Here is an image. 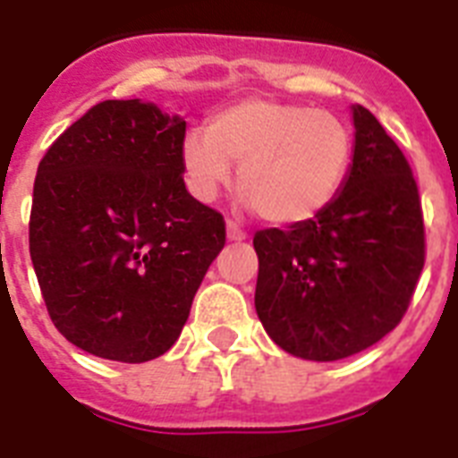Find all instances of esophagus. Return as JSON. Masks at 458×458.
I'll list each match as a JSON object with an SVG mask.
<instances>
[{"mask_svg": "<svg viewBox=\"0 0 458 458\" xmlns=\"http://www.w3.org/2000/svg\"><path fill=\"white\" fill-rule=\"evenodd\" d=\"M225 233H228L230 242H242L244 237H247V233H244V230L240 228V223L235 221L225 223Z\"/></svg>", "mask_w": 458, "mask_h": 458, "instance_id": "esophagus-1", "label": "esophagus"}]
</instances>
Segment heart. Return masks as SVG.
<instances>
[{
  "mask_svg": "<svg viewBox=\"0 0 458 458\" xmlns=\"http://www.w3.org/2000/svg\"><path fill=\"white\" fill-rule=\"evenodd\" d=\"M352 132L340 116L301 104L250 97L211 116L180 147L187 187L211 201L240 165V192L259 218L300 225L333 204L352 164Z\"/></svg>",
  "mask_w": 458,
  "mask_h": 458,
  "instance_id": "b5f03b06",
  "label": "heart"
}]
</instances>
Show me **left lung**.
Returning <instances> with one entry per match:
<instances>
[{
    "instance_id": "8db88e82",
    "label": "left lung",
    "mask_w": 458,
    "mask_h": 458,
    "mask_svg": "<svg viewBox=\"0 0 458 458\" xmlns=\"http://www.w3.org/2000/svg\"><path fill=\"white\" fill-rule=\"evenodd\" d=\"M344 185L316 218L254 235V306L280 349L340 361L394 330L426 261L419 187L397 142L361 104Z\"/></svg>"
}]
</instances>
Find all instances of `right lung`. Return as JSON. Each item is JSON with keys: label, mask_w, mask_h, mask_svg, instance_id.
<instances>
[{"label": "right lung", "mask_w": 458, "mask_h": 458, "mask_svg": "<svg viewBox=\"0 0 458 458\" xmlns=\"http://www.w3.org/2000/svg\"><path fill=\"white\" fill-rule=\"evenodd\" d=\"M185 121L106 99L38 165L30 259L54 326L82 352L152 361L180 337L225 223L187 192Z\"/></svg>", "instance_id": "1"}]
</instances>
